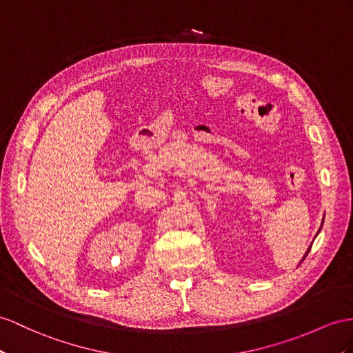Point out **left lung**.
Instances as JSON below:
<instances>
[{"label": "left lung", "mask_w": 353, "mask_h": 353, "mask_svg": "<svg viewBox=\"0 0 353 353\" xmlns=\"http://www.w3.org/2000/svg\"><path fill=\"white\" fill-rule=\"evenodd\" d=\"M309 252H310V248H309V250H307V252H305V255H304V258H303V261H304V259H305V256H307V254H309Z\"/></svg>", "instance_id": "1"}]
</instances>
